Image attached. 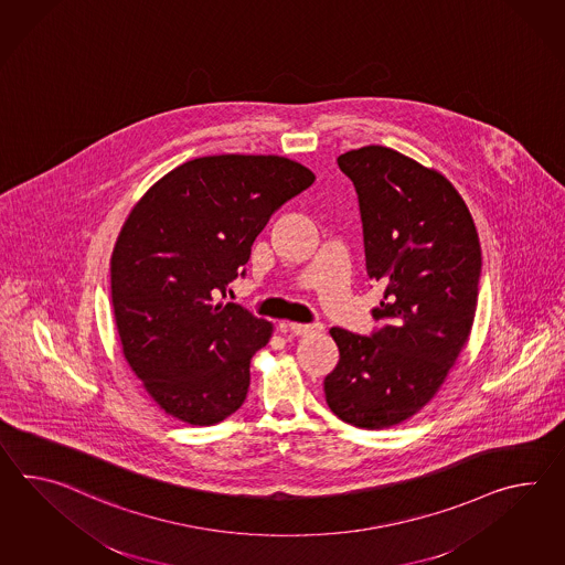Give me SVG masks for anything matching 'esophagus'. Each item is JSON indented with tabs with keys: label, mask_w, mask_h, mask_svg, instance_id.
Here are the masks:
<instances>
[{
	"label": "esophagus",
	"mask_w": 565,
	"mask_h": 565,
	"mask_svg": "<svg viewBox=\"0 0 565 565\" xmlns=\"http://www.w3.org/2000/svg\"><path fill=\"white\" fill-rule=\"evenodd\" d=\"M288 331L296 337H303V334H310V332L320 331V324H300V322H289Z\"/></svg>",
	"instance_id": "esophagus-1"
}]
</instances>
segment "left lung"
<instances>
[{
	"instance_id": "obj_1",
	"label": "left lung",
	"mask_w": 565,
	"mask_h": 565,
	"mask_svg": "<svg viewBox=\"0 0 565 565\" xmlns=\"http://www.w3.org/2000/svg\"><path fill=\"white\" fill-rule=\"evenodd\" d=\"M337 163L355 185L367 276L384 298L370 337L332 327L341 359L324 377V396L353 427H394L437 394L468 343L480 238L466 202L437 171L380 145Z\"/></svg>"
}]
</instances>
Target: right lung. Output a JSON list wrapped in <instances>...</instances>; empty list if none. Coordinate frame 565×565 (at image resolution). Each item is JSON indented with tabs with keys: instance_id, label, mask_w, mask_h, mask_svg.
I'll list each match as a JSON object with an SVG mask.
<instances>
[{
	"instance_id": "obj_1",
	"label": "right lung",
	"mask_w": 565,
	"mask_h": 565,
	"mask_svg": "<svg viewBox=\"0 0 565 565\" xmlns=\"http://www.w3.org/2000/svg\"><path fill=\"white\" fill-rule=\"evenodd\" d=\"M315 183L277 154L200 157L140 198L111 253V306L126 361L167 414L216 425L247 398L271 322L221 303L245 277L271 214Z\"/></svg>"
}]
</instances>
